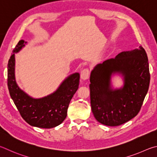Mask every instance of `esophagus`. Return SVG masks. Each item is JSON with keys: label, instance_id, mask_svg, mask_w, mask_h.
I'll return each instance as SVG.
<instances>
[{"label": "esophagus", "instance_id": "34e87169", "mask_svg": "<svg viewBox=\"0 0 157 157\" xmlns=\"http://www.w3.org/2000/svg\"><path fill=\"white\" fill-rule=\"evenodd\" d=\"M89 75H90L89 69L86 68V69H83V70L81 71V79H83V80L85 81V80H87V79H88Z\"/></svg>", "mask_w": 157, "mask_h": 157}]
</instances>
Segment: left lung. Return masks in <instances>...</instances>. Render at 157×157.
Listing matches in <instances>:
<instances>
[{"label": "left lung", "mask_w": 157, "mask_h": 157, "mask_svg": "<svg viewBox=\"0 0 157 157\" xmlns=\"http://www.w3.org/2000/svg\"><path fill=\"white\" fill-rule=\"evenodd\" d=\"M116 73L123 76L124 86L114 90L111 76ZM150 80L147 56L141 46L96 65L90 78V103L95 119L108 126L122 125L133 119L141 109Z\"/></svg>", "instance_id": "left-lung-1"}]
</instances>
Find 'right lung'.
Instances as JSON below:
<instances>
[{
	"mask_svg": "<svg viewBox=\"0 0 157 157\" xmlns=\"http://www.w3.org/2000/svg\"><path fill=\"white\" fill-rule=\"evenodd\" d=\"M27 42L19 40L13 50L7 65V86L11 98L21 117L30 125L40 128H52L60 125L67 117L71 98L79 86L80 74L74 73L66 78L52 94L34 98L23 91L15 78V53Z\"/></svg>",
	"mask_w": 157,
	"mask_h": 157,
	"instance_id": "add662e5",
	"label": "right lung"
}]
</instances>
